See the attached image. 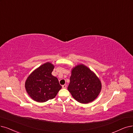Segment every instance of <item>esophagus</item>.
Returning a JSON list of instances; mask_svg holds the SVG:
<instances>
[{"label":"esophagus","instance_id":"obj_1","mask_svg":"<svg viewBox=\"0 0 133 133\" xmlns=\"http://www.w3.org/2000/svg\"><path fill=\"white\" fill-rule=\"evenodd\" d=\"M62 88H66V84L62 85Z\"/></svg>","mask_w":133,"mask_h":133}]
</instances>
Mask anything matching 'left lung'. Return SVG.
Masks as SVG:
<instances>
[{"mask_svg": "<svg viewBox=\"0 0 133 133\" xmlns=\"http://www.w3.org/2000/svg\"><path fill=\"white\" fill-rule=\"evenodd\" d=\"M101 89L99 79L88 68L80 64L72 69L68 89L77 102L82 104L92 102Z\"/></svg>", "mask_w": 133, "mask_h": 133, "instance_id": "left-lung-1", "label": "left lung"}]
</instances>
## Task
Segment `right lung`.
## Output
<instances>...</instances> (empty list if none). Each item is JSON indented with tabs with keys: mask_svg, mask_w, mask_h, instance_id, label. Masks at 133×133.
Here are the masks:
<instances>
[{
	"mask_svg": "<svg viewBox=\"0 0 133 133\" xmlns=\"http://www.w3.org/2000/svg\"><path fill=\"white\" fill-rule=\"evenodd\" d=\"M54 69V65L47 62L36 69L26 79V92L36 102L43 103L54 99L62 88L58 78L52 75Z\"/></svg>",
	"mask_w": 133,
	"mask_h": 133,
	"instance_id": "obj_1",
	"label": "right lung"
}]
</instances>
